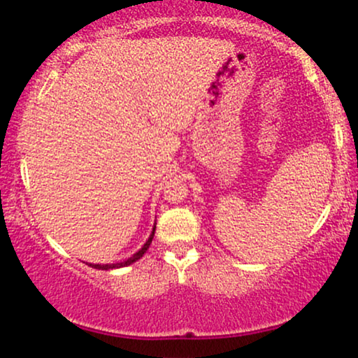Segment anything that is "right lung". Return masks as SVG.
Listing matches in <instances>:
<instances>
[{
    "mask_svg": "<svg viewBox=\"0 0 358 358\" xmlns=\"http://www.w3.org/2000/svg\"><path fill=\"white\" fill-rule=\"evenodd\" d=\"M153 236H155V228H153V231H151V234H150L148 241H146V243L143 244V248H141L138 252H135L134 256L129 257V259H127V261H124V262H117V264H102V266H101V264H87V266H91V267H94V268H101V271H109V268H119V267L130 266V264H134V262L138 261L140 257H143V254H145L146 251H148L150 244H151V241H153Z\"/></svg>",
    "mask_w": 358,
    "mask_h": 358,
    "instance_id": "add662e5",
    "label": "right lung"
}]
</instances>
